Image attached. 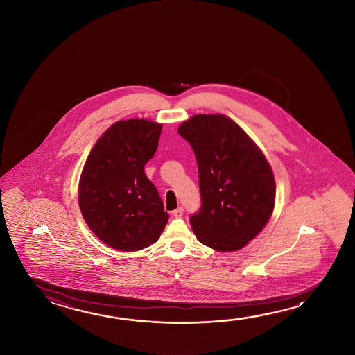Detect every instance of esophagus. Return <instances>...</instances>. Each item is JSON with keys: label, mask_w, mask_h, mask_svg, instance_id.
<instances>
[{"label": "esophagus", "mask_w": 355, "mask_h": 355, "mask_svg": "<svg viewBox=\"0 0 355 355\" xmlns=\"http://www.w3.org/2000/svg\"><path fill=\"white\" fill-rule=\"evenodd\" d=\"M173 216L175 218H182V215H183V208L182 207H180V208H177V209L173 210Z\"/></svg>", "instance_id": "34e87169"}]
</instances>
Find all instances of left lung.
Instances as JSON below:
<instances>
[{"instance_id": "1", "label": "left lung", "mask_w": 355, "mask_h": 355, "mask_svg": "<svg viewBox=\"0 0 355 355\" xmlns=\"http://www.w3.org/2000/svg\"><path fill=\"white\" fill-rule=\"evenodd\" d=\"M178 134L197 158L202 205L189 218L193 232L214 250H240L272 214L276 186L268 159L225 115H194Z\"/></svg>"}]
</instances>
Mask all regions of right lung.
<instances>
[{
	"label": "right lung",
	"mask_w": 355,
	"mask_h": 355,
	"mask_svg": "<svg viewBox=\"0 0 355 355\" xmlns=\"http://www.w3.org/2000/svg\"><path fill=\"white\" fill-rule=\"evenodd\" d=\"M162 125L121 120L101 135L89 153L79 182V207L87 227L110 248L142 250L156 243L168 213L145 175Z\"/></svg>",
	"instance_id": "add662e5"
}]
</instances>
